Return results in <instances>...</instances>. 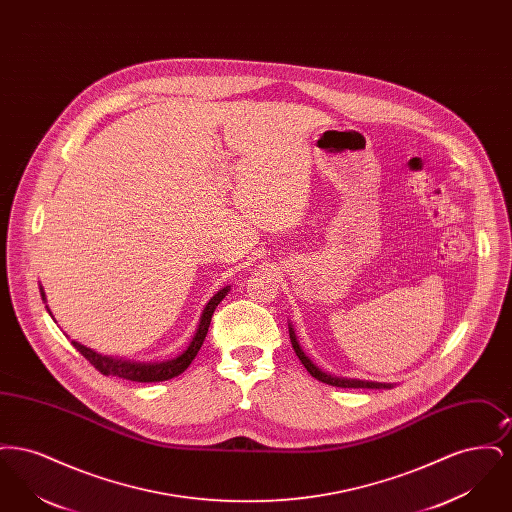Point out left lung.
Instances as JSON below:
<instances>
[{
    "label": "left lung",
    "mask_w": 512,
    "mask_h": 512,
    "mask_svg": "<svg viewBox=\"0 0 512 512\" xmlns=\"http://www.w3.org/2000/svg\"><path fill=\"white\" fill-rule=\"evenodd\" d=\"M290 338H292L293 351L299 357V361L309 370V374L313 378H317L318 382H324L328 386H336V388H370V390H382V388H391V384H378V382H365V380H347V378H338L332 374L322 372L320 368L313 365V361L309 357H305L303 349L299 347V343L295 340L292 328H290Z\"/></svg>",
    "instance_id": "1"
}]
</instances>
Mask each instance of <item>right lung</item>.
<instances>
[{
  "mask_svg": "<svg viewBox=\"0 0 512 512\" xmlns=\"http://www.w3.org/2000/svg\"><path fill=\"white\" fill-rule=\"evenodd\" d=\"M226 292H228V288H222L211 297V301L203 309V315L199 320L194 340L180 357L171 359V361L153 363V365L151 363H130V361H121V359H111L107 355H99V353L92 351L90 347H86L78 341H73V345L76 347V351H80V355L86 357V361H90V365L98 368L103 376H117V378L132 380V382H165V380H171V378L182 374L188 366L192 365L197 351L201 349L203 340L207 336L211 317H213L217 305L224 299ZM42 297H44V292H42Z\"/></svg>",
  "mask_w": 512,
  "mask_h": 512,
  "instance_id": "add662e5",
  "label": "right lung"
}]
</instances>
